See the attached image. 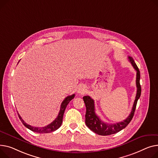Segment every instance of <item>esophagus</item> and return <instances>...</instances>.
<instances>
[{
	"mask_svg": "<svg viewBox=\"0 0 158 158\" xmlns=\"http://www.w3.org/2000/svg\"><path fill=\"white\" fill-rule=\"evenodd\" d=\"M86 90V89L85 86H79V88L77 89V93L80 94H84L85 93Z\"/></svg>",
	"mask_w": 158,
	"mask_h": 158,
	"instance_id": "obj_1",
	"label": "esophagus"
}]
</instances>
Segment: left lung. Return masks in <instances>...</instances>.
I'll return each mask as SVG.
<instances>
[{"mask_svg":"<svg viewBox=\"0 0 158 158\" xmlns=\"http://www.w3.org/2000/svg\"><path fill=\"white\" fill-rule=\"evenodd\" d=\"M128 59L136 72V88H137V91H136V97L131 112L128 115V117L127 118V119H124L123 121L114 124H108L107 123H105L100 119V118L95 113L94 100L89 96H85L83 97V100L86 107V112L85 115L86 124L91 131L98 135L106 136L116 133L127 127L133 117L136 103H137V101L141 94V86L140 85V73L133 58L128 56Z\"/></svg>","mask_w":158,"mask_h":158,"instance_id":"left-lung-1","label":"left lung"}]
</instances>
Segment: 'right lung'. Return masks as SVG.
Wrapping results in <instances>:
<instances>
[{"instance_id": "obj_1", "label": "right lung", "mask_w": 158, "mask_h": 158, "mask_svg": "<svg viewBox=\"0 0 158 158\" xmlns=\"http://www.w3.org/2000/svg\"><path fill=\"white\" fill-rule=\"evenodd\" d=\"M75 97V94H73L70 96H68L65 98V100L62 102L61 104V107H60V110L58 113V115L57 118L52 121L51 123L49 124L46 126L44 127H32V126H30L28 124H27L23 119L21 118L20 115L18 114V117L20 119L21 121L25 127H27L28 129L30 130L31 131L36 132V133H48L54 131L58 129L61 125L62 121H63V117H64V114L65 110V109L67 106V105L69 103L73 98Z\"/></svg>"}]
</instances>
